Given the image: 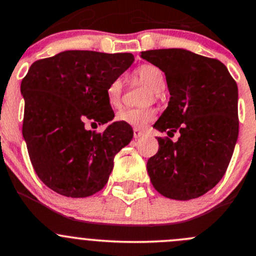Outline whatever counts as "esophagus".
Wrapping results in <instances>:
<instances>
[{
  "instance_id": "esophagus-1",
  "label": "esophagus",
  "mask_w": 256,
  "mask_h": 256,
  "mask_svg": "<svg viewBox=\"0 0 256 256\" xmlns=\"http://www.w3.org/2000/svg\"><path fill=\"white\" fill-rule=\"evenodd\" d=\"M142 131L140 130V128H134V138L135 139H138V138H140V136H142Z\"/></svg>"
}]
</instances>
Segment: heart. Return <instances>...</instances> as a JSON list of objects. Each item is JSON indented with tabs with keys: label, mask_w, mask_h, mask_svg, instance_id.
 <instances>
[{
	"label": "heart",
	"mask_w": 256,
	"mask_h": 256,
	"mask_svg": "<svg viewBox=\"0 0 256 256\" xmlns=\"http://www.w3.org/2000/svg\"><path fill=\"white\" fill-rule=\"evenodd\" d=\"M135 78L139 82L144 83L146 87H149L152 92H160L166 86V77L164 73L159 66L154 64H142L139 68H136L134 73ZM124 94V83L122 80L116 78L111 80L107 86L106 96L107 101L112 107H118L122 102ZM152 101V97H148V102ZM156 116L155 111L149 107H142V108H124L117 112L116 120L125 125H130L135 128H142L146 126L150 121H152Z\"/></svg>",
	"instance_id": "b5f03b06"
}]
</instances>
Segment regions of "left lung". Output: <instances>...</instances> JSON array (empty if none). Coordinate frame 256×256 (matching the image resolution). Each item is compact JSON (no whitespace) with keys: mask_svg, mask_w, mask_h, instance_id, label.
I'll return each instance as SVG.
<instances>
[{"mask_svg":"<svg viewBox=\"0 0 256 256\" xmlns=\"http://www.w3.org/2000/svg\"><path fill=\"white\" fill-rule=\"evenodd\" d=\"M166 73L170 101L154 128L158 138L148 160L150 180L170 200H187L211 190L226 173L238 135V84L218 59L183 49L142 52Z\"/></svg>","mask_w":256,"mask_h":256,"instance_id":"obj_1","label":"left lung"}]
</instances>
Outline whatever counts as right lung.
<instances>
[{
  "instance_id": "1",
  "label": "right lung",
  "mask_w": 256,
  "mask_h": 256,
  "mask_svg": "<svg viewBox=\"0 0 256 256\" xmlns=\"http://www.w3.org/2000/svg\"><path fill=\"white\" fill-rule=\"evenodd\" d=\"M132 62L131 52L66 50L31 64L21 82L22 135L35 173L54 192L83 198L107 183L114 155L131 142L134 131L120 121L102 132L84 125L114 118L107 86Z\"/></svg>"
}]
</instances>
